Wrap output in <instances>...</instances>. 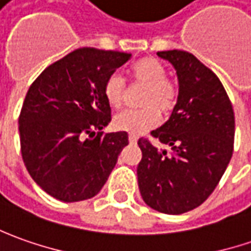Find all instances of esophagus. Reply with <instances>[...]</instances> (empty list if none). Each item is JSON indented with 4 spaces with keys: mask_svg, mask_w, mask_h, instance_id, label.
I'll return each instance as SVG.
<instances>
[{
    "mask_svg": "<svg viewBox=\"0 0 251 251\" xmlns=\"http://www.w3.org/2000/svg\"><path fill=\"white\" fill-rule=\"evenodd\" d=\"M137 139H139V137H137L136 134H129V143H130V144H136V143H137Z\"/></svg>",
    "mask_w": 251,
    "mask_h": 251,
    "instance_id": "1",
    "label": "esophagus"
}]
</instances>
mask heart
I'll use <instances>...</instances> for the list:
<instances>
[{
	"label": "heart",
	"mask_w": 251,
	"mask_h": 251,
	"mask_svg": "<svg viewBox=\"0 0 251 251\" xmlns=\"http://www.w3.org/2000/svg\"><path fill=\"white\" fill-rule=\"evenodd\" d=\"M167 66L155 58H143L130 66L129 76L133 84L144 86L140 96V107L125 111L114 118L118 130L140 134L158 125L161 117H168L176 107L179 99L177 83L171 79ZM104 99L111 108L119 109L126 99V84L119 74H111L102 86Z\"/></svg>",
	"instance_id": "obj_1"
}]
</instances>
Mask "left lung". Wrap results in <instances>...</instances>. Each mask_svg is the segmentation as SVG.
Returning a JSON list of instances; mask_svg holds the SVG:
<instances>
[{
  "label": "left lung",
  "instance_id": "8db88e82",
  "mask_svg": "<svg viewBox=\"0 0 251 251\" xmlns=\"http://www.w3.org/2000/svg\"><path fill=\"white\" fill-rule=\"evenodd\" d=\"M157 54L176 69L179 99L171 118L151 132L171 152L139 139L137 182L147 205L179 215L203 204L220 183L233 152L235 114L218 76L193 54Z\"/></svg>",
  "mask_w": 251,
  "mask_h": 251
}]
</instances>
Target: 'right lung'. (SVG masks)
<instances>
[{"mask_svg": "<svg viewBox=\"0 0 251 251\" xmlns=\"http://www.w3.org/2000/svg\"><path fill=\"white\" fill-rule=\"evenodd\" d=\"M132 54L76 48L31 83L19 115L21 151L37 185L56 200L91 199L105 185L126 132L104 133L111 107L102 86Z\"/></svg>", "mask_w": 251, "mask_h": 251, "instance_id": "obj_1", "label": "right lung"}]
</instances>
